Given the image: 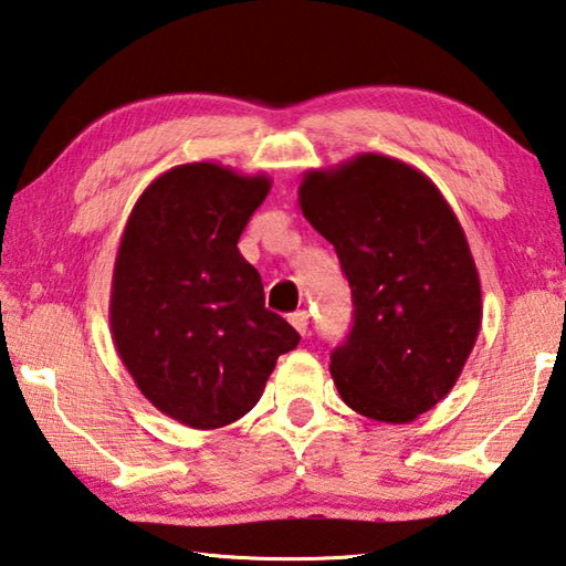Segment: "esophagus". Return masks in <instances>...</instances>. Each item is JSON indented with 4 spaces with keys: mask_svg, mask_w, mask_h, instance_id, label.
<instances>
[{
    "mask_svg": "<svg viewBox=\"0 0 566 566\" xmlns=\"http://www.w3.org/2000/svg\"><path fill=\"white\" fill-rule=\"evenodd\" d=\"M290 324L304 336L306 332H310V314H306V312H294V314H290Z\"/></svg>",
    "mask_w": 566,
    "mask_h": 566,
    "instance_id": "34e87169",
    "label": "esophagus"
}]
</instances>
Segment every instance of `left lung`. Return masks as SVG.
Masks as SVG:
<instances>
[{
    "mask_svg": "<svg viewBox=\"0 0 566 566\" xmlns=\"http://www.w3.org/2000/svg\"><path fill=\"white\" fill-rule=\"evenodd\" d=\"M300 208L354 296L328 366L338 396L371 420L410 423L450 394L480 334V276L453 208L423 172L378 153L306 172Z\"/></svg>",
    "mask_w": 566,
    "mask_h": 566,
    "instance_id": "left-lung-1",
    "label": "left lung"
}]
</instances>
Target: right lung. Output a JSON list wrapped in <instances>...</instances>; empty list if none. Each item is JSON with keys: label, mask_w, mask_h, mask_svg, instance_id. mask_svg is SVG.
<instances>
[{"label": "right lung", "mask_w": 566, "mask_h": 566, "mask_svg": "<svg viewBox=\"0 0 566 566\" xmlns=\"http://www.w3.org/2000/svg\"><path fill=\"white\" fill-rule=\"evenodd\" d=\"M266 176L185 163L128 214L111 282V336L160 413L198 430L250 413L300 334L264 306L238 240L270 195Z\"/></svg>", "instance_id": "1"}]
</instances>
